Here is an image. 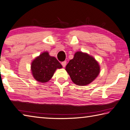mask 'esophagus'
Segmentation results:
<instances>
[{"label":"esophagus","mask_w":130,"mask_h":130,"mask_svg":"<svg viewBox=\"0 0 130 130\" xmlns=\"http://www.w3.org/2000/svg\"><path fill=\"white\" fill-rule=\"evenodd\" d=\"M66 63H67V62H66V61H63V62H62L61 64H62V65L63 67H64L66 65Z\"/></svg>","instance_id":"obj_1"}]
</instances>
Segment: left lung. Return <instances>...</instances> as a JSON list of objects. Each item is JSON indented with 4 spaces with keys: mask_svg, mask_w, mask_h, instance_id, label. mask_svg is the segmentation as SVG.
Instances as JSON below:
<instances>
[{
    "mask_svg": "<svg viewBox=\"0 0 130 130\" xmlns=\"http://www.w3.org/2000/svg\"><path fill=\"white\" fill-rule=\"evenodd\" d=\"M73 83L80 86L92 83L99 75L100 68L95 59L82 51H77L66 67Z\"/></svg>",
    "mask_w": 130,
    "mask_h": 130,
    "instance_id": "left-lung-1",
    "label": "left lung"
}]
</instances>
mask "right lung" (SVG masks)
Returning <instances> with one entry per match:
<instances>
[{
  "instance_id": "obj_1",
  "label": "right lung",
  "mask_w": 130,
  "mask_h": 130,
  "mask_svg": "<svg viewBox=\"0 0 130 130\" xmlns=\"http://www.w3.org/2000/svg\"><path fill=\"white\" fill-rule=\"evenodd\" d=\"M62 68V66L57 59L50 56L47 51L36 57L31 64V71L33 77L41 83L48 82L56 70Z\"/></svg>"
}]
</instances>
